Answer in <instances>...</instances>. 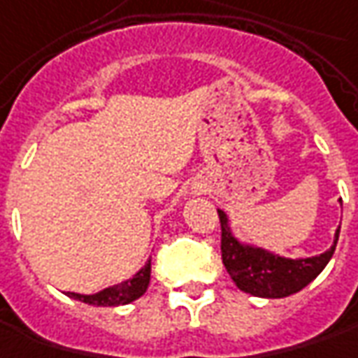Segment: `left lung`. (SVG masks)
Listing matches in <instances>:
<instances>
[{
  "label": "left lung",
  "mask_w": 358,
  "mask_h": 358,
  "mask_svg": "<svg viewBox=\"0 0 358 358\" xmlns=\"http://www.w3.org/2000/svg\"><path fill=\"white\" fill-rule=\"evenodd\" d=\"M217 216L222 226V262L228 269L229 278L238 285V289L255 297L281 299L307 287L325 269L339 241L341 226L335 231L333 245L325 253L291 259L267 252L264 248L241 243L231 234L226 212L217 210Z\"/></svg>",
  "instance_id": "obj_1"
}]
</instances>
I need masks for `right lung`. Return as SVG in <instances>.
<instances>
[{
    "instance_id": "obj_1",
    "label": "right lung",
    "mask_w": 358,
    "mask_h": 358,
    "mask_svg": "<svg viewBox=\"0 0 358 358\" xmlns=\"http://www.w3.org/2000/svg\"><path fill=\"white\" fill-rule=\"evenodd\" d=\"M148 283H150V259L146 262V265L134 278L127 279L122 283L106 287V289L93 293V295H80V293H71V291L67 295L77 299V301L96 305V307H117V305H127V303H132L134 299L142 297L144 291L148 289Z\"/></svg>"
}]
</instances>
